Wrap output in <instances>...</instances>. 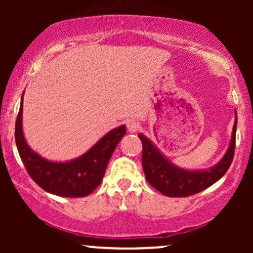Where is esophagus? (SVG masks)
I'll return each mask as SVG.
<instances>
[{"label": "esophagus", "mask_w": 253, "mask_h": 253, "mask_svg": "<svg viewBox=\"0 0 253 253\" xmlns=\"http://www.w3.org/2000/svg\"><path fill=\"white\" fill-rule=\"evenodd\" d=\"M126 127L127 129H128V132L134 133L140 128V124H139V121L135 120V119H128V120L126 121Z\"/></svg>", "instance_id": "1"}]
</instances>
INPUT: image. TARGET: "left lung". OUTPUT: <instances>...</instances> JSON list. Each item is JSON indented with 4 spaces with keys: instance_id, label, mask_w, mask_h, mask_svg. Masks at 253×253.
<instances>
[{
    "instance_id": "1",
    "label": "left lung",
    "mask_w": 253,
    "mask_h": 253,
    "mask_svg": "<svg viewBox=\"0 0 253 253\" xmlns=\"http://www.w3.org/2000/svg\"><path fill=\"white\" fill-rule=\"evenodd\" d=\"M236 130L237 119L234 121L232 139L228 150L221 161L213 168L207 170H184L173 165L159 150L153 145L150 139L143 134H139L143 143V163L146 181L159 193L169 197H185L194 195L200 191L207 189L211 184L219 181L227 172L233 161L236 150Z\"/></svg>"
}]
</instances>
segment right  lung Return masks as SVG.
I'll return each instance as SVG.
<instances>
[{"mask_svg": "<svg viewBox=\"0 0 253 253\" xmlns=\"http://www.w3.org/2000/svg\"><path fill=\"white\" fill-rule=\"evenodd\" d=\"M22 97L15 124V141L26 170L34 182L47 193L64 197H83L101 184L115 147L126 134V126L103 135L94 146L70 162H50L31 150L22 132Z\"/></svg>", "mask_w": 253, "mask_h": 253, "instance_id": "right-lung-1", "label": "right lung"}]
</instances>
